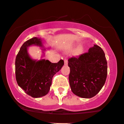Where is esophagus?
<instances>
[{
  "mask_svg": "<svg viewBox=\"0 0 124 124\" xmlns=\"http://www.w3.org/2000/svg\"><path fill=\"white\" fill-rule=\"evenodd\" d=\"M68 60L67 59H64V64L65 65H67V64H68Z\"/></svg>",
  "mask_w": 124,
  "mask_h": 124,
  "instance_id": "esophagus-1",
  "label": "esophagus"
}]
</instances>
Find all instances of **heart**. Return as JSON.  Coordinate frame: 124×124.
Instances as JSON below:
<instances>
[{"mask_svg":"<svg viewBox=\"0 0 124 124\" xmlns=\"http://www.w3.org/2000/svg\"><path fill=\"white\" fill-rule=\"evenodd\" d=\"M83 51V48L82 47H78L77 49L76 50V53H80Z\"/></svg>","mask_w":124,"mask_h":124,"instance_id":"1","label":"heart"}]
</instances>
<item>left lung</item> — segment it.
<instances>
[{
  "label": "left lung",
  "instance_id": "left-lung-1",
  "mask_svg": "<svg viewBox=\"0 0 124 124\" xmlns=\"http://www.w3.org/2000/svg\"><path fill=\"white\" fill-rule=\"evenodd\" d=\"M68 65L70 85L75 95L90 98L100 91L107 75V62L100 47L94 45L87 53L70 58Z\"/></svg>",
  "mask_w": 124,
  "mask_h": 124
}]
</instances>
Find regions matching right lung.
<instances>
[{"label": "right lung", "instance_id": "add662e5", "mask_svg": "<svg viewBox=\"0 0 124 124\" xmlns=\"http://www.w3.org/2000/svg\"><path fill=\"white\" fill-rule=\"evenodd\" d=\"M32 45L42 47L40 38L34 37L26 41L16 58V78L17 84L33 98L43 97L49 92L53 76L64 64L63 60L52 63L48 60H33L27 53Z\"/></svg>", "mask_w": 124, "mask_h": 124}]
</instances>
